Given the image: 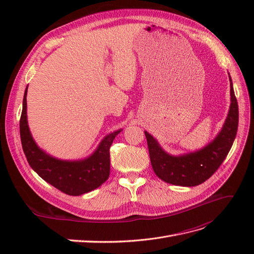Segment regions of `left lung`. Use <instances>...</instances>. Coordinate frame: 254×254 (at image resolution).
<instances>
[{
    "mask_svg": "<svg viewBox=\"0 0 254 254\" xmlns=\"http://www.w3.org/2000/svg\"><path fill=\"white\" fill-rule=\"evenodd\" d=\"M230 94L231 105L222 129L200 150L178 157L168 155L160 147L156 139L145 131L152 170L161 180L174 186L195 187L203 183L218 170L232 147L238 126V105L231 77Z\"/></svg>",
    "mask_w": 254,
    "mask_h": 254,
    "instance_id": "left-lung-1",
    "label": "left lung"
}]
</instances>
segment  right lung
<instances>
[{
    "label": "right lung",
    "mask_w": 254,
    "mask_h": 254,
    "mask_svg": "<svg viewBox=\"0 0 254 254\" xmlns=\"http://www.w3.org/2000/svg\"><path fill=\"white\" fill-rule=\"evenodd\" d=\"M26 94L23 98L20 119V136L23 151L30 167L54 188L71 196H79L101 187L109 178L110 146L122 130L107 135L92 155L80 161H64L53 158L38 147L27 125Z\"/></svg>",
    "instance_id": "right-lung-1"
}]
</instances>
